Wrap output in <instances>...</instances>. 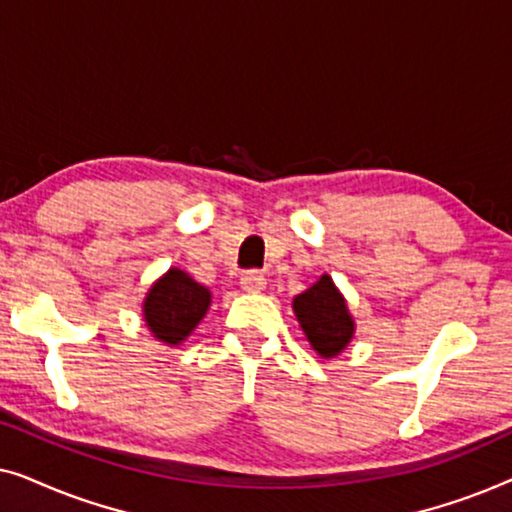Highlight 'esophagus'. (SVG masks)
I'll return each mask as SVG.
<instances>
[{
  "label": "esophagus",
  "mask_w": 512,
  "mask_h": 512,
  "mask_svg": "<svg viewBox=\"0 0 512 512\" xmlns=\"http://www.w3.org/2000/svg\"><path fill=\"white\" fill-rule=\"evenodd\" d=\"M240 284H242V289L247 291V293H261L265 289V277L261 275V272L249 270V272H244V275L240 277Z\"/></svg>",
  "instance_id": "1"
}]
</instances>
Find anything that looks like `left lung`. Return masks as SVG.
Instances as JSON below:
<instances>
[{
  "label": "left lung",
  "mask_w": 512,
  "mask_h": 512,
  "mask_svg": "<svg viewBox=\"0 0 512 512\" xmlns=\"http://www.w3.org/2000/svg\"><path fill=\"white\" fill-rule=\"evenodd\" d=\"M291 305L307 342L321 359H335L345 352L356 333V321L331 275L324 272Z\"/></svg>",
  "instance_id": "1"
}]
</instances>
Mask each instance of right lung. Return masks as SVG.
Returning <instances> with one entry per match:
<instances>
[{"instance_id":"right-lung-1","label":"right lung","mask_w":512,"mask_h":512,"mask_svg":"<svg viewBox=\"0 0 512 512\" xmlns=\"http://www.w3.org/2000/svg\"><path fill=\"white\" fill-rule=\"evenodd\" d=\"M212 305V291L179 268H170L146 291L142 317L153 338L177 347L191 335Z\"/></svg>"}]
</instances>
